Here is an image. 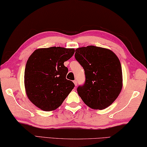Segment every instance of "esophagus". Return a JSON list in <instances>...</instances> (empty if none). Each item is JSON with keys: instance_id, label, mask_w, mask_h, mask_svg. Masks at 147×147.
<instances>
[{"instance_id": "esophagus-1", "label": "esophagus", "mask_w": 147, "mask_h": 147, "mask_svg": "<svg viewBox=\"0 0 147 147\" xmlns=\"http://www.w3.org/2000/svg\"><path fill=\"white\" fill-rule=\"evenodd\" d=\"M74 83L75 86H77V80H74Z\"/></svg>"}]
</instances>
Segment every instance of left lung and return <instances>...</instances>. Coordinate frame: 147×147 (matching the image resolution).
<instances>
[{"mask_svg":"<svg viewBox=\"0 0 147 147\" xmlns=\"http://www.w3.org/2000/svg\"><path fill=\"white\" fill-rule=\"evenodd\" d=\"M75 58L84 70L86 81L77 88L91 109L103 110L112 104L122 88L121 65L111 50L94 46L77 48Z\"/></svg>","mask_w":147,"mask_h":147,"instance_id":"obj_1","label":"left lung"}]
</instances>
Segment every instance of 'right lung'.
Returning <instances> with one entry per match:
<instances>
[{
    "instance_id": "right-lung-1",
    "label": "right lung",
    "mask_w": 147,
    "mask_h": 147,
    "mask_svg": "<svg viewBox=\"0 0 147 147\" xmlns=\"http://www.w3.org/2000/svg\"><path fill=\"white\" fill-rule=\"evenodd\" d=\"M75 49L51 47L36 49L29 57L25 70L26 93L31 102L44 111H52L61 105L74 88L66 79L68 68L64 62Z\"/></svg>"
}]
</instances>
